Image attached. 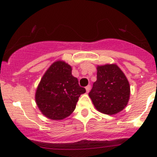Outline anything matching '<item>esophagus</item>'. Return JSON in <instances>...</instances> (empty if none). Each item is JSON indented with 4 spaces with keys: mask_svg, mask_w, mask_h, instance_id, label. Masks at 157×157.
Masks as SVG:
<instances>
[{
    "mask_svg": "<svg viewBox=\"0 0 157 157\" xmlns=\"http://www.w3.org/2000/svg\"><path fill=\"white\" fill-rule=\"evenodd\" d=\"M90 89H91V86H90V85H88V86H86V93H89V92H90Z\"/></svg>",
    "mask_w": 157,
    "mask_h": 157,
    "instance_id": "obj_1",
    "label": "esophagus"
}]
</instances>
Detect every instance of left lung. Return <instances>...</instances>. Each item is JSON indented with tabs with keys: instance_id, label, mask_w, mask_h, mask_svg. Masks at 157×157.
Returning <instances> with one entry per match:
<instances>
[{
	"instance_id": "8db88e82",
	"label": "left lung",
	"mask_w": 157,
	"mask_h": 157,
	"mask_svg": "<svg viewBox=\"0 0 157 157\" xmlns=\"http://www.w3.org/2000/svg\"><path fill=\"white\" fill-rule=\"evenodd\" d=\"M98 111L107 115L121 112L127 105L130 86L124 73L116 64L97 67V80L89 93Z\"/></svg>"
}]
</instances>
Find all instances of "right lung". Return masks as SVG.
<instances>
[{
  "mask_svg": "<svg viewBox=\"0 0 157 157\" xmlns=\"http://www.w3.org/2000/svg\"><path fill=\"white\" fill-rule=\"evenodd\" d=\"M71 67L64 61H56L47 70L36 93V101L42 113L52 120L69 116L76 108L80 95L86 93Z\"/></svg>",
  "mask_w": 157,
  "mask_h": 157,
  "instance_id": "obj_1",
  "label": "right lung"
}]
</instances>
